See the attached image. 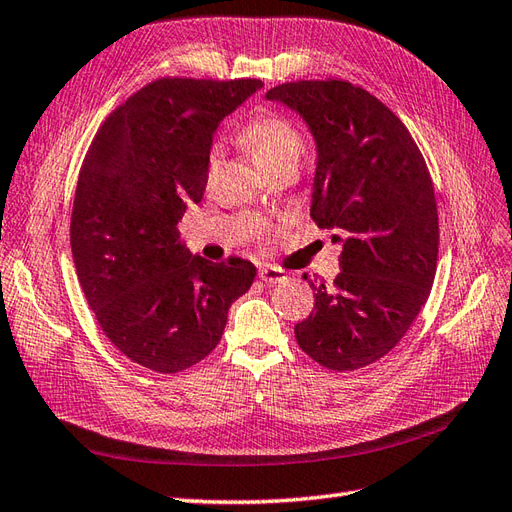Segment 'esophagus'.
<instances>
[{"mask_svg":"<svg viewBox=\"0 0 512 512\" xmlns=\"http://www.w3.org/2000/svg\"><path fill=\"white\" fill-rule=\"evenodd\" d=\"M259 279L266 281V283H283L287 279V274L279 268H272V266H261L259 268Z\"/></svg>","mask_w":512,"mask_h":512,"instance_id":"34e87169","label":"esophagus"}]
</instances>
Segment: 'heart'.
Listing matches in <instances>:
<instances>
[{
	"label": "heart",
	"instance_id": "obj_1",
	"mask_svg": "<svg viewBox=\"0 0 512 512\" xmlns=\"http://www.w3.org/2000/svg\"><path fill=\"white\" fill-rule=\"evenodd\" d=\"M242 140L251 149L259 166H272L279 162H298L303 140L298 129L277 114H261L242 129Z\"/></svg>",
	"mask_w": 512,
	"mask_h": 512
}]
</instances>
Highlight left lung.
<instances>
[{
    "instance_id": "left-lung-1",
    "label": "left lung",
    "mask_w": 512,
    "mask_h": 512,
    "mask_svg": "<svg viewBox=\"0 0 512 512\" xmlns=\"http://www.w3.org/2000/svg\"><path fill=\"white\" fill-rule=\"evenodd\" d=\"M266 99L303 116L316 140L309 212L342 244L335 281H309L316 305L294 326L296 342L329 370L365 368L409 331L435 281L439 218L426 162L398 116L350 82H290Z\"/></svg>"
}]
</instances>
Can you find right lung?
I'll return each mask as SVG.
<instances>
[{
    "mask_svg": "<svg viewBox=\"0 0 512 512\" xmlns=\"http://www.w3.org/2000/svg\"><path fill=\"white\" fill-rule=\"evenodd\" d=\"M261 86L162 77L103 121L84 157L71 214L77 279L103 333L142 368L175 374L205 359L255 281L251 261L192 255L177 225L203 199L218 125Z\"/></svg>",
    "mask_w": 512,
    "mask_h": 512,
    "instance_id": "obj_1",
    "label": "right lung"
}]
</instances>
